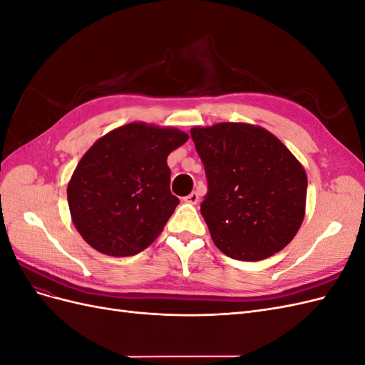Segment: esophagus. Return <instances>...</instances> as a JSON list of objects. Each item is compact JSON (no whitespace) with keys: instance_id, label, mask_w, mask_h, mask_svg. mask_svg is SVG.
<instances>
[{"instance_id":"34e87169","label":"esophagus","mask_w":365,"mask_h":365,"mask_svg":"<svg viewBox=\"0 0 365 365\" xmlns=\"http://www.w3.org/2000/svg\"><path fill=\"white\" fill-rule=\"evenodd\" d=\"M184 201L189 202V204H197V201H200V193H197V192H192L190 195H187V196L184 197Z\"/></svg>"}]
</instances>
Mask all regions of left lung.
<instances>
[{"label": "left lung", "mask_w": 365, "mask_h": 365, "mask_svg": "<svg viewBox=\"0 0 365 365\" xmlns=\"http://www.w3.org/2000/svg\"><path fill=\"white\" fill-rule=\"evenodd\" d=\"M190 135L205 169L201 213L215 245L245 262L283 250L304 217L303 165L260 126L219 123L193 128Z\"/></svg>", "instance_id": "left-lung-1"}]
</instances>
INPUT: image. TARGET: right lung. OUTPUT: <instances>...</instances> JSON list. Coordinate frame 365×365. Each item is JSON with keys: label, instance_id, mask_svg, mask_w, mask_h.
I'll return each instance as SVG.
<instances>
[{"label": "right lung", "instance_id": "add662e5", "mask_svg": "<svg viewBox=\"0 0 365 365\" xmlns=\"http://www.w3.org/2000/svg\"><path fill=\"white\" fill-rule=\"evenodd\" d=\"M189 140L173 128L129 123L97 140L67 189L73 224L94 250L134 256L155 240L180 200L169 153Z\"/></svg>", "mask_w": 365, "mask_h": 365}]
</instances>
